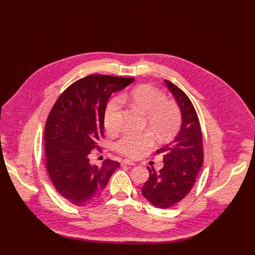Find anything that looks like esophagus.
<instances>
[{
	"label": "esophagus",
	"mask_w": 255,
	"mask_h": 255,
	"mask_svg": "<svg viewBox=\"0 0 255 255\" xmlns=\"http://www.w3.org/2000/svg\"><path fill=\"white\" fill-rule=\"evenodd\" d=\"M121 164H122V165H129V166H133V165H135V162H134V161H132V160H129V159H124V160H122Z\"/></svg>",
	"instance_id": "esophagus-1"
}]
</instances>
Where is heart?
<instances>
[{
  "instance_id": "1",
  "label": "heart",
  "mask_w": 255,
  "mask_h": 255,
  "mask_svg": "<svg viewBox=\"0 0 255 255\" xmlns=\"http://www.w3.org/2000/svg\"><path fill=\"white\" fill-rule=\"evenodd\" d=\"M122 102H129L145 115V126L154 133L156 139L164 141L172 137L180 125L178 107L166 100L164 93L150 85H141L124 93L120 98H114L108 103L104 123L109 132L118 131V112ZM154 144L150 132L142 134H124L115 144V149L122 155L131 158L139 157Z\"/></svg>"
}]
</instances>
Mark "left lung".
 I'll use <instances>...</instances> for the list:
<instances>
[{
    "mask_svg": "<svg viewBox=\"0 0 255 255\" xmlns=\"http://www.w3.org/2000/svg\"><path fill=\"white\" fill-rule=\"evenodd\" d=\"M164 83L180 111L181 125L175 137L157 149L163 154V167L149 171L142 195L153 206L166 209L183 200L193 189L204 162L203 137L195 108L188 96L167 80Z\"/></svg>",
    "mask_w": 255,
    "mask_h": 255,
    "instance_id": "8db88e82",
    "label": "left lung"
}]
</instances>
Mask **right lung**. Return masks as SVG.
Listing matches in <instances>:
<instances>
[{"instance_id": "add662e5", "label": "right lung", "mask_w": 255, "mask_h": 255, "mask_svg": "<svg viewBox=\"0 0 255 255\" xmlns=\"http://www.w3.org/2000/svg\"><path fill=\"white\" fill-rule=\"evenodd\" d=\"M134 81L88 76L69 86L50 111L44 132L46 167L54 188L69 203L83 207L96 201L120 166L112 159L97 166L90 162L89 154L104 137L109 98Z\"/></svg>"}]
</instances>
